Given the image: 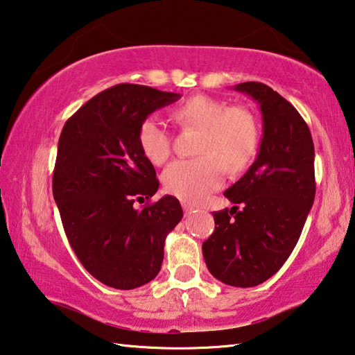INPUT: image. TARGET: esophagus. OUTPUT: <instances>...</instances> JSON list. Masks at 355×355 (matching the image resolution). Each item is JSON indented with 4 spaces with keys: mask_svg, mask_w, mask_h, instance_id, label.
<instances>
[{
    "mask_svg": "<svg viewBox=\"0 0 355 355\" xmlns=\"http://www.w3.org/2000/svg\"><path fill=\"white\" fill-rule=\"evenodd\" d=\"M182 207H184L185 215H189L195 210V206H193V204H190V202H182Z\"/></svg>",
    "mask_w": 355,
    "mask_h": 355,
    "instance_id": "34e87169",
    "label": "esophagus"
}]
</instances>
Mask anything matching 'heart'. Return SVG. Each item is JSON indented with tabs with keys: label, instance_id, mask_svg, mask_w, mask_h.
<instances>
[{
	"label": "heart",
	"instance_id": "b5f03b06",
	"mask_svg": "<svg viewBox=\"0 0 355 355\" xmlns=\"http://www.w3.org/2000/svg\"><path fill=\"white\" fill-rule=\"evenodd\" d=\"M173 120L181 128L201 130L196 159L173 162L162 174L164 187L174 196L201 201L221 187L225 166L240 171L254 159L259 148V124L250 110L229 107L206 95L191 96L173 110ZM140 151L153 165H164L171 154V135L157 116H146L137 132Z\"/></svg>",
	"mask_w": 355,
	"mask_h": 355
}]
</instances>
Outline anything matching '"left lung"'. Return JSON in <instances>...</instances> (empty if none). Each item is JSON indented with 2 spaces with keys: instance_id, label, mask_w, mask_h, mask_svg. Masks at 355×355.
Wrapping results in <instances>:
<instances>
[{
  "instance_id": "left-lung-1",
  "label": "left lung",
  "mask_w": 355,
  "mask_h": 355,
  "mask_svg": "<svg viewBox=\"0 0 355 355\" xmlns=\"http://www.w3.org/2000/svg\"><path fill=\"white\" fill-rule=\"evenodd\" d=\"M262 110L263 139L245 176L225 191L232 209L214 212L202 243L209 271L232 287H256L281 270L301 237L315 200V148L307 123L262 83H243Z\"/></svg>"
}]
</instances>
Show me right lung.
<instances>
[{"instance_id": "obj_1", "label": "right lung", "mask_w": 355, "mask_h": 355, "mask_svg": "<svg viewBox=\"0 0 355 355\" xmlns=\"http://www.w3.org/2000/svg\"><path fill=\"white\" fill-rule=\"evenodd\" d=\"M181 98L139 84L98 93L68 118L53 173V195L79 262L99 282L132 290L159 275L165 239L182 220L176 198L159 189L137 132L155 109Z\"/></svg>"}]
</instances>
